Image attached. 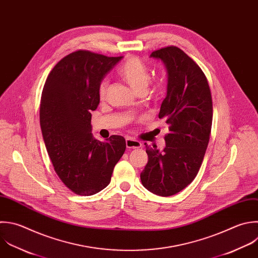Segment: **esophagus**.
Wrapping results in <instances>:
<instances>
[{
  "mask_svg": "<svg viewBox=\"0 0 258 258\" xmlns=\"http://www.w3.org/2000/svg\"><path fill=\"white\" fill-rule=\"evenodd\" d=\"M126 147L128 149H136V148H140L142 147V143H140L139 141L132 139V138H127L126 139Z\"/></svg>",
  "mask_w": 258,
  "mask_h": 258,
  "instance_id": "1",
  "label": "esophagus"
}]
</instances>
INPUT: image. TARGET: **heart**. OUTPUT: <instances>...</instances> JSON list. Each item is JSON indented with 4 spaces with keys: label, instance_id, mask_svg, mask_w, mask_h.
<instances>
[{
    "label": "heart",
    "instance_id": "b5f03b06",
    "mask_svg": "<svg viewBox=\"0 0 258 258\" xmlns=\"http://www.w3.org/2000/svg\"><path fill=\"white\" fill-rule=\"evenodd\" d=\"M120 77L137 93H143L149 83V72L144 62L135 56L128 57L118 71ZM109 81L104 79L99 86V96L104 99L108 93ZM156 89L153 90L155 92Z\"/></svg>",
    "mask_w": 258,
    "mask_h": 258
}]
</instances>
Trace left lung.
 Returning a JSON list of instances; mask_svg holds the SVG:
<instances>
[{"mask_svg":"<svg viewBox=\"0 0 258 258\" xmlns=\"http://www.w3.org/2000/svg\"><path fill=\"white\" fill-rule=\"evenodd\" d=\"M150 57L162 61L166 70V96L158 117L165 118L169 133L162 150L145 143L148 162L140 178L149 191L168 197L183 189L198 174L210 139L213 104L206 76L181 49L161 48Z\"/></svg>","mask_w":258,"mask_h":258,"instance_id":"left-lung-1","label":"left lung"}]
</instances>
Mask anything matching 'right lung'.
<instances>
[{"label":"right lung","instance_id":"1","mask_svg":"<svg viewBox=\"0 0 258 258\" xmlns=\"http://www.w3.org/2000/svg\"><path fill=\"white\" fill-rule=\"evenodd\" d=\"M122 58L79 50L63 57L45 82L40 102L43 140L55 172L77 195L105 188L125 152L124 137L100 141L91 124V112L100 104L99 86Z\"/></svg>","mask_w":258,"mask_h":258}]
</instances>
